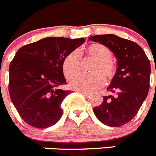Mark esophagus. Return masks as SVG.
<instances>
[{
	"label": "esophagus",
	"instance_id": "obj_1",
	"mask_svg": "<svg viewBox=\"0 0 156 156\" xmlns=\"http://www.w3.org/2000/svg\"><path fill=\"white\" fill-rule=\"evenodd\" d=\"M79 92H80V93L82 94L83 95L85 98H90V94L89 93H87V92H84V91H80V90Z\"/></svg>",
	"mask_w": 156,
	"mask_h": 156
}]
</instances>
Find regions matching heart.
I'll return each instance as SVG.
<instances>
[{
  "mask_svg": "<svg viewBox=\"0 0 156 156\" xmlns=\"http://www.w3.org/2000/svg\"><path fill=\"white\" fill-rule=\"evenodd\" d=\"M85 56L94 59L90 69L93 74L89 76H76L70 81V87L75 90L90 92L101 87L103 84V77L108 80L115 74V66L112 60V53L109 48L99 43L87 45L83 50ZM80 66V58L78 53L72 51L64 58L62 61L63 74L67 79H70L78 73Z\"/></svg>",
  "mask_w": 156,
  "mask_h": 156,
  "instance_id": "heart-1",
  "label": "heart"
}]
</instances>
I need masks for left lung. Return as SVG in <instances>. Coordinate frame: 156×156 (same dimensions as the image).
Wrapping results in <instances>:
<instances>
[{"label":"left lung","mask_w":156,"mask_h":156,"mask_svg":"<svg viewBox=\"0 0 156 156\" xmlns=\"http://www.w3.org/2000/svg\"><path fill=\"white\" fill-rule=\"evenodd\" d=\"M88 40L109 48L117 59L116 72L107 88L113 94L104 96L102 103L94 108V113L107 126H122L137 115L147 98L149 59L137 44L114 34L91 36Z\"/></svg>","instance_id":"8db88e82"}]
</instances>
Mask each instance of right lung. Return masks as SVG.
I'll use <instances>...</instances> for the list:
<instances>
[{
  "label": "right lung",
  "mask_w": 156,
  "mask_h": 156,
  "mask_svg": "<svg viewBox=\"0 0 156 156\" xmlns=\"http://www.w3.org/2000/svg\"><path fill=\"white\" fill-rule=\"evenodd\" d=\"M84 38L47 37L22 47L9 66L8 90L22 119L37 128L55 125L62 115L61 104L71 91L66 84L62 61Z\"/></svg>",
  "instance_id": "obj_1"
}]
</instances>
